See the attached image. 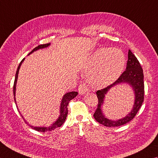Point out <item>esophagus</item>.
<instances>
[{
	"label": "esophagus",
	"mask_w": 158,
	"mask_h": 158,
	"mask_svg": "<svg viewBox=\"0 0 158 158\" xmlns=\"http://www.w3.org/2000/svg\"><path fill=\"white\" fill-rule=\"evenodd\" d=\"M78 91L80 94H85L89 91V89L85 83H81L78 87Z\"/></svg>",
	"instance_id": "1"
}]
</instances>
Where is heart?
I'll list each match as a JSON object with an SVG mask.
<instances>
[{"label": "heart", "mask_w": 158, "mask_h": 158, "mask_svg": "<svg viewBox=\"0 0 158 158\" xmlns=\"http://www.w3.org/2000/svg\"><path fill=\"white\" fill-rule=\"evenodd\" d=\"M126 65L124 54L118 48H103L90 56L86 69L89 80L94 86H105L116 80L122 74Z\"/></svg>", "instance_id": "heart-1"}]
</instances>
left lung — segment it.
<instances>
[{
    "label": "left lung",
    "instance_id": "8db88e82",
    "mask_svg": "<svg viewBox=\"0 0 158 158\" xmlns=\"http://www.w3.org/2000/svg\"><path fill=\"white\" fill-rule=\"evenodd\" d=\"M143 72L139 61L131 50L128 51L127 68L119 78L110 86L97 91L98 106L93 115L94 119L100 124L107 127H120L128 123L135 118L144 100V81ZM122 83H128L131 86L135 94V102L131 111L125 117L117 121H112L107 118L102 113L103 105L105 95L112 87Z\"/></svg>",
    "mask_w": 158,
    "mask_h": 158
}]
</instances>
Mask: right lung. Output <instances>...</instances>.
<instances>
[{
    "label": "right lung",
    "instance_id": "1",
    "mask_svg": "<svg viewBox=\"0 0 158 158\" xmlns=\"http://www.w3.org/2000/svg\"><path fill=\"white\" fill-rule=\"evenodd\" d=\"M51 43H47V44H40V45H38V47H36V48H34V49L31 51L30 53L28 54L30 55L31 53H32L34 51H36L39 49H42V48H47L48 46H50ZM24 59L25 58L23 59L22 61L20 62V64L18 66V68H17V72H16V74H15V81H14V85H13V95H14V99H15V104L16 103V100H15V91H16V85H17V78H18V73H19V68L21 67V65H22V63L23 62ZM78 92H75V91H72V92H69L67 93L66 94H65L64 97L62 98V100H61V105H60V115H59V116L58 117L57 120H56L53 124H52L51 126H49V127H34V126H30L31 128H32L33 129H34L35 131H39V132H48V131H51L52 130L55 129L56 128H58V127H60L64 123L65 120H66V118H67V115L68 114V103L69 102V101H71L72 99H73V98H75L77 95H78ZM17 110L19 111V109L17 108ZM19 112L20 113V111H19ZM22 115V117L23 118V120L25 121L26 123L27 124V122L26 121L25 119L23 118V115L21 114Z\"/></svg>",
    "mask_w": 158,
    "mask_h": 158
}]
</instances>
